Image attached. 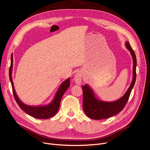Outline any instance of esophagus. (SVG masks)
Here are the masks:
<instances>
[{"instance_id":"obj_1","label":"esophagus","mask_w":150,"mask_h":150,"mask_svg":"<svg viewBox=\"0 0 150 150\" xmlns=\"http://www.w3.org/2000/svg\"><path fill=\"white\" fill-rule=\"evenodd\" d=\"M82 77H83V75L81 71H79L75 74V75L74 76V80L76 84H78V85L81 84V79H82Z\"/></svg>"}]
</instances>
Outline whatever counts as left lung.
I'll return each mask as SVG.
<instances>
[{"label": "left lung", "instance_id": "obj_1", "mask_svg": "<svg viewBox=\"0 0 150 150\" xmlns=\"http://www.w3.org/2000/svg\"><path fill=\"white\" fill-rule=\"evenodd\" d=\"M125 46L130 52L133 59V78L129 88L120 98L112 102L101 101L96 97L93 90L88 84L82 86L83 90V109L86 115L91 119L101 120L117 115L123 110L129 99L136 81L137 58L129 42H126Z\"/></svg>", "mask_w": 150, "mask_h": 150}]
</instances>
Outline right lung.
Wrapping results in <instances>:
<instances>
[{
    "mask_svg": "<svg viewBox=\"0 0 150 150\" xmlns=\"http://www.w3.org/2000/svg\"><path fill=\"white\" fill-rule=\"evenodd\" d=\"M12 68H13V54H11V67L9 68V79L11 82L13 94L15 97V99L18 103L19 108L23 110L26 113L29 115L30 116L37 118V119H46L54 116L56 113L57 112L59 107L60 103L62 99V97L67 91V90L70 86V78L66 79L65 81H63L60 86L59 87L58 90L57 91L55 96L53 100L51 103L45 105H40V106H32L24 104L21 101L18 97L17 96L12 81Z\"/></svg>",
    "mask_w": 150,
    "mask_h": 150,
    "instance_id": "right-lung-1",
    "label": "right lung"
}]
</instances>
